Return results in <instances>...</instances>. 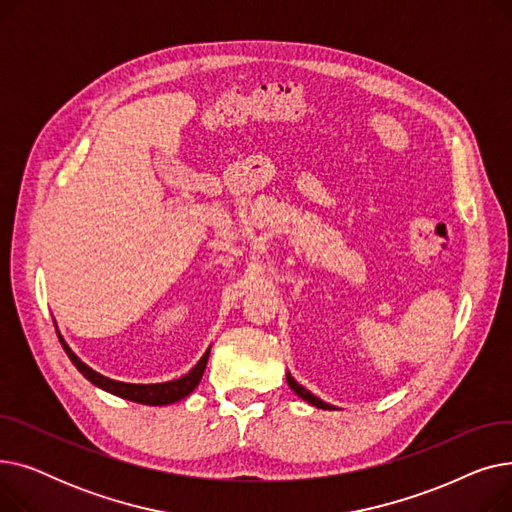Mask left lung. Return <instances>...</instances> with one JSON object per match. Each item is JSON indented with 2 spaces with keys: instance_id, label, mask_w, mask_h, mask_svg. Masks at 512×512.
Returning <instances> with one entry per match:
<instances>
[{
  "instance_id": "8db88e82",
  "label": "left lung",
  "mask_w": 512,
  "mask_h": 512,
  "mask_svg": "<svg viewBox=\"0 0 512 512\" xmlns=\"http://www.w3.org/2000/svg\"><path fill=\"white\" fill-rule=\"evenodd\" d=\"M286 382H288V386H290L294 392H297L303 400H307L309 405H313V407H317V409H326V411H330V409H332L330 405H326V402H321L317 396H313L309 390H305L301 384L294 382V378H292L290 373H286Z\"/></svg>"
}]
</instances>
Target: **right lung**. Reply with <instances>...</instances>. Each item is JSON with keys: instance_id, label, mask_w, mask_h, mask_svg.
I'll use <instances>...</instances> for the list:
<instances>
[{"instance_id": "obj_1", "label": "right lung", "mask_w": 512, "mask_h": 512, "mask_svg": "<svg viewBox=\"0 0 512 512\" xmlns=\"http://www.w3.org/2000/svg\"><path fill=\"white\" fill-rule=\"evenodd\" d=\"M64 351L68 353L70 361L74 363V367L85 375V378L99 386L101 390L105 392H112L120 398H126V400H132V402H141V405H151V407H161V405H172V402H178L182 400L184 396L191 394L197 384L201 382L203 378V371H205V365H207V359H209V351L201 357V361L188 371L186 375H182L180 380H174V382H166V384H124V382H116V380H110L105 378V375L93 371L91 367H87L83 361H80L72 351L70 346L64 342V338L58 334Z\"/></svg>"}]
</instances>
